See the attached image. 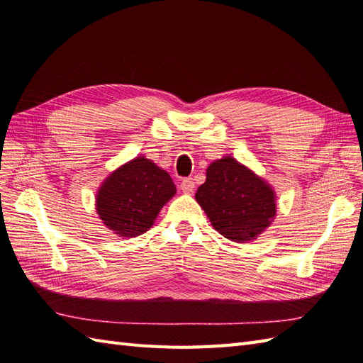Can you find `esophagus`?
<instances>
[{"label": "esophagus", "instance_id": "34e87169", "mask_svg": "<svg viewBox=\"0 0 363 363\" xmlns=\"http://www.w3.org/2000/svg\"><path fill=\"white\" fill-rule=\"evenodd\" d=\"M180 188H182V191H183L184 194H191V192L194 191V188H195L194 179H191V177L184 179V180L182 182V184H180Z\"/></svg>", "mask_w": 363, "mask_h": 363}]
</instances>
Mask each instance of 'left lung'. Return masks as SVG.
<instances>
[{
  "instance_id": "obj_1",
  "label": "left lung",
  "mask_w": 363,
  "mask_h": 363,
  "mask_svg": "<svg viewBox=\"0 0 363 363\" xmlns=\"http://www.w3.org/2000/svg\"><path fill=\"white\" fill-rule=\"evenodd\" d=\"M195 200L216 232L235 242L256 239L277 212L271 186L232 156L208 164Z\"/></svg>"
}]
</instances>
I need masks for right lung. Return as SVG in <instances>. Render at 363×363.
<instances>
[{
    "mask_svg": "<svg viewBox=\"0 0 363 363\" xmlns=\"http://www.w3.org/2000/svg\"><path fill=\"white\" fill-rule=\"evenodd\" d=\"M177 192L169 174L139 156L115 169L96 192V213L113 233L133 238L155 224Z\"/></svg>",
    "mask_w": 363,
    "mask_h": 363,
    "instance_id": "add662e5",
    "label": "right lung"
}]
</instances>
